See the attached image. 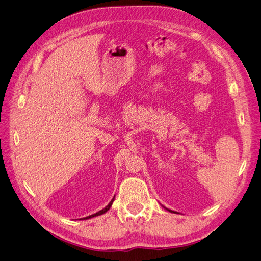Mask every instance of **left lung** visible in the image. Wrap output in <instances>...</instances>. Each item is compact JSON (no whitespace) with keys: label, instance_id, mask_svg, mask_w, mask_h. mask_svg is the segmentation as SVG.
Masks as SVG:
<instances>
[{"label":"left lung","instance_id":"1","mask_svg":"<svg viewBox=\"0 0 261 261\" xmlns=\"http://www.w3.org/2000/svg\"><path fill=\"white\" fill-rule=\"evenodd\" d=\"M167 210H169V209H167ZM169 211H170V212H174V211H172V210H169Z\"/></svg>","mask_w":261,"mask_h":261}]
</instances>
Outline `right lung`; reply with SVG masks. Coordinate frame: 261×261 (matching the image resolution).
<instances>
[{"instance_id":"right-lung-1","label":"right lung","mask_w":261,"mask_h":261,"mask_svg":"<svg viewBox=\"0 0 261 261\" xmlns=\"http://www.w3.org/2000/svg\"><path fill=\"white\" fill-rule=\"evenodd\" d=\"M113 201H114V197H113V199L110 201V203L108 204V206L105 208V209H102V210H100V211H98L97 213H93V215H91V216H89V217H86V218H83V219H85V220H87V219H90V218H93V217H97V216H101V215H103V213H106L110 208H111V206H112V203H113ZM82 219V220H83Z\"/></svg>"}]
</instances>
